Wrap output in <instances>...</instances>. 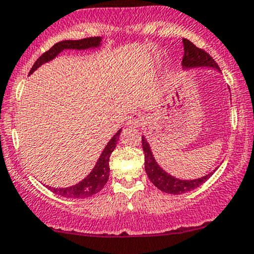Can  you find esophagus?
Wrapping results in <instances>:
<instances>
[{
	"instance_id": "esophagus-1",
	"label": "esophagus",
	"mask_w": 254,
	"mask_h": 254,
	"mask_svg": "<svg viewBox=\"0 0 254 254\" xmlns=\"http://www.w3.org/2000/svg\"><path fill=\"white\" fill-rule=\"evenodd\" d=\"M142 124H144V116H142L140 113H134L133 115H130L127 121L128 126L134 127V128L140 127Z\"/></svg>"
}]
</instances>
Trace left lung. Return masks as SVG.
I'll use <instances>...</instances> for the list:
<instances>
[{
    "label": "left lung",
    "mask_w": 254,
    "mask_h": 254,
    "mask_svg": "<svg viewBox=\"0 0 254 254\" xmlns=\"http://www.w3.org/2000/svg\"><path fill=\"white\" fill-rule=\"evenodd\" d=\"M184 59H182V67L185 69H190V68H200V67H207L213 68V69L219 70L218 64L213 60L206 51L203 49H199L195 47L192 42L189 39H184ZM221 72V70H219ZM142 142V150H144L145 155V170H146L147 176L162 192L169 193V194H182L189 190H192L203 185L205 181L209 180L210 176L215 173V170L207 175L201 176V178L193 179V180H182V179H178L175 176H172L168 174L165 170L159 167V164L156 162L153 153L151 151L150 144L147 142L146 138L142 135L141 138Z\"/></svg>",
    "instance_id": "left-lung-1"
}]
</instances>
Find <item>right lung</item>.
Instances as JSON below:
<instances>
[{"label": "right lung", "instance_id": "right-lung-1", "mask_svg": "<svg viewBox=\"0 0 254 254\" xmlns=\"http://www.w3.org/2000/svg\"><path fill=\"white\" fill-rule=\"evenodd\" d=\"M102 44V38L101 37H90V38H84L79 39V41H61L56 43L54 47H51L49 50L45 51L44 54L35 62V64L31 68L30 74H32L38 67H41L42 64H47V62L51 61L59 55L60 53H62L64 50L70 49V50H86V49H95V48H99ZM120 133L121 129L118 130L115 135L110 139L109 142L107 144V146L104 147L103 152L99 156L98 161L93 169L91 170V173L84 180L78 182L76 185L73 186L65 187V189H54V187L48 186L51 192L59 194L64 198H89V196L96 194L99 190L104 187V185L107 184L108 179H109V158L114 149L116 147V144L119 141Z\"/></svg>", "mask_w": 254, "mask_h": 254}]
</instances>
